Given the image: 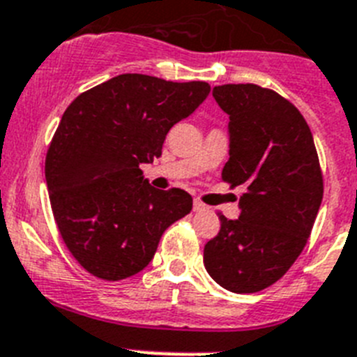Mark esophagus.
<instances>
[{"label":"esophagus","instance_id":"34e87169","mask_svg":"<svg viewBox=\"0 0 357 357\" xmlns=\"http://www.w3.org/2000/svg\"><path fill=\"white\" fill-rule=\"evenodd\" d=\"M208 209V206L206 204H202L200 200H193V211L200 213V211H206Z\"/></svg>","mask_w":357,"mask_h":357}]
</instances>
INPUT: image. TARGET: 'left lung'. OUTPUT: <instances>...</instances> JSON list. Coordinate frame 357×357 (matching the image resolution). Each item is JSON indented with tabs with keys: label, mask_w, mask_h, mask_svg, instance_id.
<instances>
[{
	"label": "left lung",
	"mask_w": 357,
	"mask_h": 357,
	"mask_svg": "<svg viewBox=\"0 0 357 357\" xmlns=\"http://www.w3.org/2000/svg\"><path fill=\"white\" fill-rule=\"evenodd\" d=\"M213 97L229 115V160L222 178L243 185L240 216L220 215L204 266L231 292L278 282L310 236L324 199V175L309 124L287 99L258 84H222Z\"/></svg>",
	"instance_id": "8db88e82"
}]
</instances>
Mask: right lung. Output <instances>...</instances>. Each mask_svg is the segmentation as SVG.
<instances>
[{"mask_svg": "<svg viewBox=\"0 0 357 357\" xmlns=\"http://www.w3.org/2000/svg\"><path fill=\"white\" fill-rule=\"evenodd\" d=\"M204 81L123 74L75 97L45 162L63 242L97 278L117 282L148 266L164 231L193 208L184 190H155L141 164L162 155L167 132L209 96Z\"/></svg>", "mask_w": 357, "mask_h": 357, "instance_id": "right-lung-1", "label": "right lung"}]
</instances>
